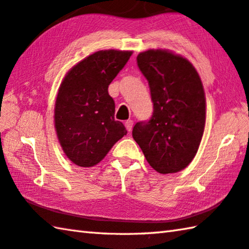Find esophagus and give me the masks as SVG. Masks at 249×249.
<instances>
[{"label": "esophagus", "mask_w": 249, "mask_h": 249, "mask_svg": "<svg viewBox=\"0 0 249 249\" xmlns=\"http://www.w3.org/2000/svg\"><path fill=\"white\" fill-rule=\"evenodd\" d=\"M124 125H125V128H127L128 131L130 132L132 130V127H133V121L132 120H127L124 122Z\"/></svg>", "instance_id": "esophagus-1"}]
</instances>
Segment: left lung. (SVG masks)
I'll use <instances>...</instances> for the list:
<instances>
[{"instance_id":"1","label":"left lung","mask_w":249,"mask_h":249,"mask_svg":"<svg viewBox=\"0 0 249 249\" xmlns=\"http://www.w3.org/2000/svg\"><path fill=\"white\" fill-rule=\"evenodd\" d=\"M149 82L153 115L137 122L132 137L160 174L180 172L197 154L206 124V96L198 72L184 56L163 49L139 53Z\"/></svg>"}]
</instances>
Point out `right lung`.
Returning a JSON list of instances; mask_svg holds the SVG:
<instances>
[{
    "label": "right lung",
    "instance_id": "1",
    "mask_svg": "<svg viewBox=\"0 0 249 249\" xmlns=\"http://www.w3.org/2000/svg\"><path fill=\"white\" fill-rule=\"evenodd\" d=\"M132 51L100 50L74 65L56 95L54 128L68 159L77 166L98 164L117 141L127 134L115 120V102L108 86Z\"/></svg>",
    "mask_w": 249,
    "mask_h": 249
}]
</instances>
